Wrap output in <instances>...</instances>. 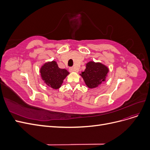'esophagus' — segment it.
<instances>
[{
	"instance_id": "obj_1",
	"label": "esophagus",
	"mask_w": 150,
	"mask_h": 150,
	"mask_svg": "<svg viewBox=\"0 0 150 150\" xmlns=\"http://www.w3.org/2000/svg\"><path fill=\"white\" fill-rule=\"evenodd\" d=\"M69 72H74V69L73 67H70L69 69Z\"/></svg>"
}]
</instances>
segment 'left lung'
Returning <instances> with one entry per match:
<instances>
[{"mask_svg":"<svg viewBox=\"0 0 150 150\" xmlns=\"http://www.w3.org/2000/svg\"><path fill=\"white\" fill-rule=\"evenodd\" d=\"M109 69L101 62L89 61L86 64V69L80 75L86 85L90 89L97 88L105 81Z\"/></svg>","mask_w":150,"mask_h":150,"instance_id":"left-lung-1","label":"left lung"}]
</instances>
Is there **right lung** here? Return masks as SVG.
Wrapping results in <instances>:
<instances>
[{"instance_id":"add662e5","label":"right lung","mask_w":150,"mask_h":150,"mask_svg":"<svg viewBox=\"0 0 150 150\" xmlns=\"http://www.w3.org/2000/svg\"><path fill=\"white\" fill-rule=\"evenodd\" d=\"M40 72L44 83L54 89L60 88L63 81L69 74L66 69L59 67L57 62L54 61L45 63L40 67Z\"/></svg>"}]
</instances>
